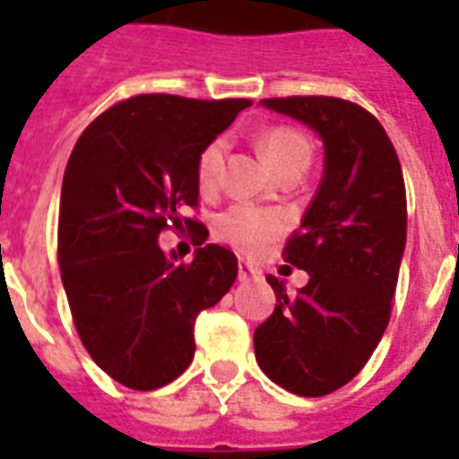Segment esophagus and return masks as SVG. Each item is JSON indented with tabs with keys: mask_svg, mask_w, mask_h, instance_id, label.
Instances as JSON below:
<instances>
[{
	"mask_svg": "<svg viewBox=\"0 0 459 459\" xmlns=\"http://www.w3.org/2000/svg\"><path fill=\"white\" fill-rule=\"evenodd\" d=\"M250 279H257V269H252L250 264H240L238 266V281H250Z\"/></svg>",
	"mask_w": 459,
	"mask_h": 459,
	"instance_id": "esophagus-1",
	"label": "esophagus"
}]
</instances>
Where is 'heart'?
Segmentation results:
<instances>
[{
  "label": "heart",
  "instance_id": "1",
  "mask_svg": "<svg viewBox=\"0 0 459 459\" xmlns=\"http://www.w3.org/2000/svg\"><path fill=\"white\" fill-rule=\"evenodd\" d=\"M262 154H264L266 164L272 166L276 176L290 171V169H302L305 171L309 164V143L305 135L288 128V126H276L262 135L259 140ZM223 154H226V140L216 138L197 157V186L209 193L214 190L219 183V173H221ZM286 229V219L276 209H259L250 204H236L229 207L226 212L216 216L214 221V236L238 252L252 255V252L262 250L269 240L281 236Z\"/></svg>",
  "mask_w": 459,
  "mask_h": 459
}]
</instances>
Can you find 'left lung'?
<instances>
[{
	"label": "left lung",
	"instance_id": "left-lung-1",
	"mask_svg": "<svg viewBox=\"0 0 459 459\" xmlns=\"http://www.w3.org/2000/svg\"><path fill=\"white\" fill-rule=\"evenodd\" d=\"M324 140V178L283 259L309 273L288 295L266 276L276 309L255 331V355L281 388L321 398L362 371L391 319L407 238L400 159L374 114L341 97H269Z\"/></svg>",
	"mask_w": 459,
	"mask_h": 459
}]
</instances>
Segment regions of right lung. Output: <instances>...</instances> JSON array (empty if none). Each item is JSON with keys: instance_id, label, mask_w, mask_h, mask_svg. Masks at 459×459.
<instances>
[{"instance_id": "obj_1", "label": "right lung", "mask_w": 459, "mask_h": 459, "mask_svg": "<svg viewBox=\"0 0 459 459\" xmlns=\"http://www.w3.org/2000/svg\"><path fill=\"white\" fill-rule=\"evenodd\" d=\"M250 100L135 95L81 133L64 171L59 269L82 345L102 371L133 391H154L187 369L195 319L229 293L236 255L203 245L193 263L166 258L156 240L207 229L197 209V157Z\"/></svg>"}]
</instances>
